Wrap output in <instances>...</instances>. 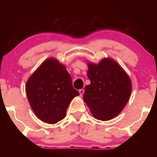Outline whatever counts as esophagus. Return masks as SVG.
<instances>
[{
  "label": "esophagus",
  "instance_id": "1",
  "mask_svg": "<svg viewBox=\"0 0 157 157\" xmlns=\"http://www.w3.org/2000/svg\"><path fill=\"white\" fill-rule=\"evenodd\" d=\"M78 92H79V94H80V96H82L83 95V94H84V90H83V89H80L78 91Z\"/></svg>",
  "mask_w": 157,
  "mask_h": 157
}]
</instances>
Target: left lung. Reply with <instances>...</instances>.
Here are the masks:
<instances>
[{"label": "left lung", "mask_w": 157, "mask_h": 157, "mask_svg": "<svg viewBox=\"0 0 157 157\" xmlns=\"http://www.w3.org/2000/svg\"><path fill=\"white\" fill-rule=\"evenodd\" d=\"M87 64L91 83L85 87L83 100L95 119H112L129 99L132 88L130 78L114 60L109 58L98 64Z\"/></svg>", "instance_id": "1"}]
</instances>
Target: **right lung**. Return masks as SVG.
Returning a JSON list of instances; mask_svg holds the SVG:
<instances>
[{
	"label": "right lung",
	"instance_id": "1",
	"mask_svg": "<svg viewBox=\"0 0 157 157\" xmlns=\"http://www.w3.org/2000/svg\"><path fill=\"white\" fill-rule=\"evenodd\" d=\"M25 91L36 117L51 124L64 119L71 101L79 95L66 66L53 58L43 62L28 79Z\"/></svg>",
	"mask_w": 157,
	"mask_h": 157
}]
</instances>
